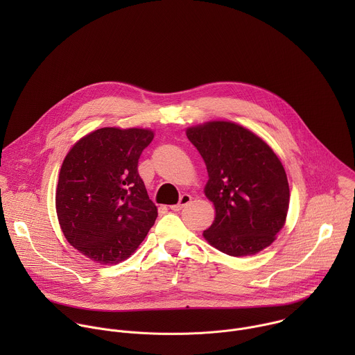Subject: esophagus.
<instances>
[{
  "label": "esophagus",
  "instance_id": "obj_1",
  "mask_svg": "<svg viewBox=\"0 0 355 355\" xmlns=\"http://www.w3.org/2000/svg\"><path fill=\"white\" fill-rule=\"evenodd\" d=\"M191 199H192V196H191L189 193H182V195L180 196L178 204H177V205H171L170 208H171L173 211H181L184 207H187V205L189 204Z\"/></svg>",
  "mask_w": 355,
  "mask_h": 355
}]
</instances>
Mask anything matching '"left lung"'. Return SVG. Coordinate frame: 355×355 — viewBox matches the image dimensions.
I'll list each match as a JSON object with an SVG mask.
<instances>
[{
  "mask_svg": "<svg viewBox=\"0 0 355 355\" xmlns=\"http://www.w3.org/2000/svg\"><path fill=\"white\" fill-rule=\"evenodd\" d=\"M204 159L205 195L216 216L204 237L233 257L268 247L284 227L289 207L288 178L272 148L248 129L214 121L187 129Z\"/></svg>",
  "mask_w": 355,
  "mask_h": 355,
  "instance_id": "left-lung-1",
  "label": "left lung"
}]
</instances>
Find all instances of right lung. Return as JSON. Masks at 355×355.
I'll use <instances>...</instances> for the list:
<instances>
[{
	"label": "right lung",
	"instance_id": "obj_1",
	"mask_svg": "<svg viewBox=\"0 0 355 355\" xmlns=\"http://www.w3.org/2000/svg\"><path fill=\"white\" fill-rule=\"evenodd\" d=\"M155 135L103 128L80 139L59 174L56 211L67 241L99 264L130 257L157 218L137 164Z\"/></svg>",
	"mask_w": 355,
	"mask_h": 355
}]
</instances>
